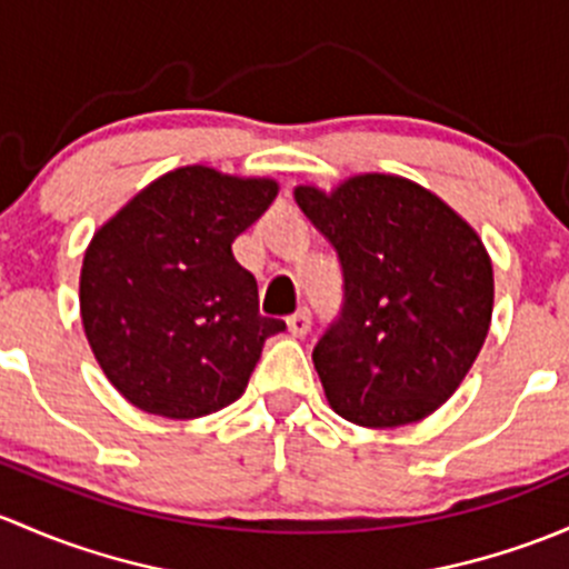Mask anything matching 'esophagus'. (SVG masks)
I'll return each mask as SVG.
<instances>
[{
    "label": "esophagus",
    "mask_w": 569,
    "mask_h": 569,
    "mask_svg": "<svg viewBox=\"0 0 569 569\" xmlns=\"http://www.w3.org/2000/svg\"><path fill=\"white\" fill-rule=\"evenodd\" d=\"M309 328H312V315H309L307 307H301L298 312H292L290 318H287V331H290L292 337H303Z\"/></svg>",
    "instance_id": "obj_1"
}]
</instances>
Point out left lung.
Returning a JSON list of instances; mask_svg holds the SVG:
<instances>
[{
  "label": "left lung",
  "instance_id": "left-lung-1",
  "mask_svg": "<svg viewBox=\"0 0 569 569\" xmlns=\"http://www.w3.org/2000/svg\"><path fill=\"white\" fill-rule=\"evenodd\" d=\"M296 202L337 251L342 307L312 350L328 402L365 427L425 419L482 350L493 266L477 232L421 186L359 174Z\"/></svg>",
  "mask_w": 569,
  "mask_h": 569
}]
</instances>
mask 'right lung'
<instances>
[{
    "mask_svg": "<svg viewBox=\"0 0 569 569\" xmlns=\"http://www.w3.org/2000/svg\"><path fill=\"white\" fill-rule=\"evenodd\" d=\"M273 197V180L183 167L96 232L81 266V323L128 402L197 419L243 395L262 342L284 320L260 315L257 279L232 241Z\"/></svg>",
    "mask_w": 569,
    "mask_h": 569,
    "instance_id": "add662e5",
    "label": "right lung"
}]
</instances>
